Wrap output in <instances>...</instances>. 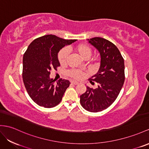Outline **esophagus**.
I'll use <instances>...</instances> for the list:
<instances>
[{
	"label": "esophagus",
	"mask_w": 149,
	"mask_h": 149,
	"mask_svg": "<svg viewBox=\"0 0 149 149\" xmlns=\"http://www.w3.org/2000/svg\"><path fill=\"white\" fill-rule=\"evenodd\" d=\"M71 84H74V85H77L78 84H79V82H77V81H72V82H71Z\"/></svg>",
	"instance_id": "34e87169"
}]
</instances>
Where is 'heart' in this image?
Returning a JSON list of instances; mask_svg holds the SVG:
<instances>
[{
	"instance_id": "heart-1",
	"label": "heart",
	"mask_w": 149,
	"mask_h": 149,
	"mask_svg": "<svg viewBox=\"0 0 149 149\" xmlns=\"http://www.w3.org/2000/svg\"><path fill=\"white\" fill-rule=\"evenodd\" d=\"M71 49L72 50H73L76 53H77L84 60L89 59L91 55H92V49L88 45L84 43L78 44L74 46V47H72ZM67 58L68 52L66 49H63L59 52L58 55V59L61 65H63L64 63H65ZM69 75L74 79H81L85 75V74L82 71L73 70L69 72Z\"/></svg>"
}]
</instances>
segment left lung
I'll return each mask as SVG.
<instances>
[{
  "label": "left lung",
  "instance_id": "8db88e82",
  "mask_svg": "<svg viewBox=\"0 0 149 149\" xmlns=\"http://www.w3.org/2000/svg\"><path fill=\"white\" fill-rule=\"evenodd\" d=\"M87 40L100 52L101 65L97 74L89 79L91 84L96 82L97 87L87 86L86 93L80 96V101L87 111L96 113L108 108L120 94L125 82L124 59L111 41L100 37Z\"/></svg>",
  "mask_w": 149,
  "mask_h": 149
}]
</instances>
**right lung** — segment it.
<instances>
[{"instance_id": "right-lung-1", "label": "right lung", "mask_w": 149, "mask_h": 149, "mask_svg": "<svg viewBox=\"0 0 149 149\" xmlns=\"http://www.w3.org/2000/svg\"><path fill=\"white\" fill-rule=\"evenodd\" d=\"M75 41L47 35L36 38L28 46L22 60V79L29 96L38 105L49 108L62 101L70 82L60 79L55 84L49 74L51 70L60 65L59 51Z\"/></svg>"}]
</instances>
